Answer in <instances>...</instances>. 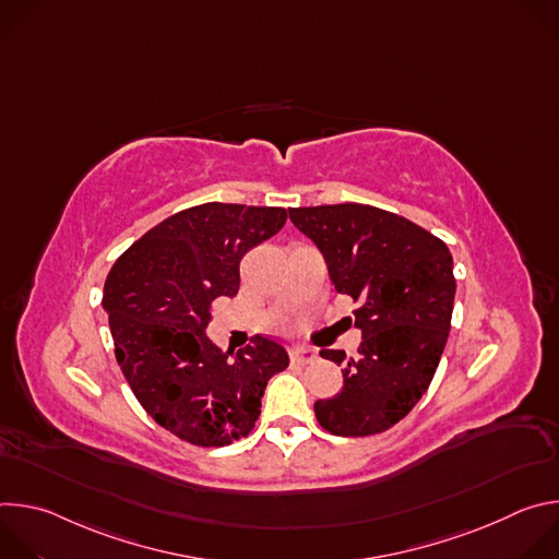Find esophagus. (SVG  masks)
Returning a JSON list of instances; mask_svg holds the SVG:
<instances>
[{
	"instance_id": "obj_1",
	"label": "esophagus",
	"mask_w": 559,
	"mask_h": 559,
	"mask_svg": "<svg viewBox=\"0 0 559 559\" xmlns=\"http://www.w3.org/2000/svg\"><path fill=\"white\" fill-rule=\"evenodd\" d=\"M289 358H292V362H296V365H311L318 356H316V352H313V349H307V347H294V349L289 352Z\"/></svg>"
}]
</instances>
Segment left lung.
Returning a JSON list of instances; mask_svg holds the SVG:
<instances>
[{"mask_svg":"<svg viewBox=\"0 0 559 559\" xmlns=\"http://www.w3.org/2000/svg\"><path fill=\"white\" fill-rule=\"evenodd\" d=\"M289 218L321 250L336 292L358 302L354 325L362 332L356 358L321 352L343 365V389L316 401V420L345 438L386 431L416 407L444 352L451 252L431 231L373 205L292 207Z\"/></svg>","mask_w":559,"mask_h":559,"instance_id":"8db88e82","label":"left lung"}]
</instances>
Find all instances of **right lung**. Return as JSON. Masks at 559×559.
<instances>
[{
	"instance_id": "obj_1",
	"label": "right lung",
	"mask_w": 559,
	"mask_h": 559,
	"mask_svg": "<svg viewBox=\"0 0 559 559\" xmlns=\"http://www.w3.org/2000/svg\"><path fill=\"white\" fill-rule=\"evenodd\" d=\"M287 221L283 207L203 203L132 243L104 285L117 362L141 407L177 438L225 447L246 438L267 380L289 365L276 341L221 352L205 336L212 302L236 296L241 259Z\"/></svg>"
}]
</instances>
